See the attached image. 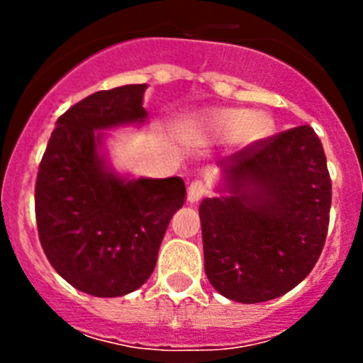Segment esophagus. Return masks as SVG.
<instances>
[{
    "label": "esophagus",
    "instance_id": "34e87169",
    "mask_svg": "<svg viewBox=\"0 0 363 363\" xmlns=\"http://www.w3.org/2000/svg\"><path fill=\"white\" fill-rule=\"evenodd\" d=\"M207 195V182L202 181V179H196V181H193L191 184H189L188 188V200L191 203L199 202L202 196Z\"/></svg>",
    "mask_w": 363,
    "mask_h": 363
}]
</instances>
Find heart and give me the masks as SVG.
<instances>
[{"label": "heart", "mask_w": 363, "mask_h": 363, "mask_svg": "<svg viewBox=\"0 0 363 363\" xmlns=\"http://www.w3.org/2000/svg\"><path fill=\"white\" fill-rule=\"evenodd\" d=\"M186 131L205 140H232L240 137L252 144L269 137L272 121L263 113H251L244 108H212L189 121Z\"/></svg>", "instance_id": "1"}]
</instances>
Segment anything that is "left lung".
<instances>
[{"mask_svg":"<svg viewBox=\"0 0 363 363\" xmlns=\"http://www.w3.org/2000/svg\"><path fill=\"white\" fill-rule=\"evenodd\" d=\"M221 167L233 195L200 205L205 274L235 302L277 298L323 251L332 205L323 145L303 124L252 142Z\"/></svg>","mask_w":363,"mask_h":363,"instance_id":"left-lung-1","label":"left lung"}]
</instances>
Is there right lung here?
I'll list each match as a JSON object with an SVG mask.
<instances>
[{
  "mask_svg": "<svg viewBox=\"0 0 363 363\" xmlns=\"http://www.w3.org/2000/svg\"><path fill=\"white\" fill-rule=\"evenodd\" d=\"M145 84L98 91L57 119L38 167L35 214L50 265L73 288L121 296L152 274L167 226L184 205L181 177L124 181L98 158L96 130L144 121Z\"/></svg>",
  "mask_w": 363,
  "mask_h": 363,
  "instance_id": "1",
  "label": "right lung"
}]
</instances>
